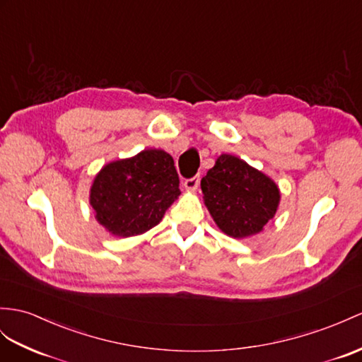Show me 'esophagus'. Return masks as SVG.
<instances>
[{"instance_id":"obj_1","label":"esophagus","mask_w":362,"mask_h":362,"mask_svg":"<svg viewBox=\"0 0 362 362\" xmlns=\"http://www.w3.org/2000/svg\"><path fill=\"white\" fill-rule=\"evenodd\" d=\"M199 181H201V176L199 175L192 176V178L184 181V187H186L187 190H195L199 186Z\"/></svg>"}]
</instances>
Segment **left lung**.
Masks as SVG:
<instances>
[{"instance_id": "8db88e82", "label": "left lung", "mask_w": 362, "mask_h": 362, "mask_svg": "<svg viewBox=\"0 0 362 362\" xmlns=\"http://www.w3.org/2000/svg\"><path fill=\"white\" fill-rule=\"evenodd\" d=\"M201 189L211 218L232 238L259 233L279 204L276 184L232 155L218 158Z\"/></svg>"}]
</instances>
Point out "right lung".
Masks as SVG:
<instances>
[{
    "label": "right lung",
    "mask_w": 362,
    "mask_h": 362,
    "mask_svg": "<svg viewBox=\"0 0 362 362\" xmlns=\"http://www.w3.org/2000/svg\"><path fill=\"white\" fill-rule=\"evenodd\" d=\"M180 193L173 158L151 148L103 167L90 189V204L101 226L127 238L155 227Z\"/></svg>",
    "instance_id": "obj_1"
}]
</instances>
